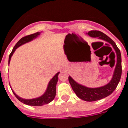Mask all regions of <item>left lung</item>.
Here are the masks:
<instances>
[{
    "label": "left lung",
    "mask_w": 128,
    "mask_h": 128,
    "mask_svg": "<svg viewBox=\"0 0 128 128\" xmlns=\"http://www.w3.org/2000/svg\"><path fill=\"white\" fill-rule=\"evenodd\" d=\"M88 34L91 37H94V38L98 37L100 39L103 40L104 41L108 42L110 44H112L116 51L117 57V65L115 66L114 76L110 82L104 86L96 88H87L84 86L77 83L70 76L68 77V81L72 86V90H74L78 98L86 101L91 102V101L100 100L110 96L117 88L122 74L121 54H120L119 48L116 46L115 43L103 32H100L99 30H90L88 32Z\"/></svg>",
    "instance_id": "8db88e82"
}]
</instances>
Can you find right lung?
<instances>
[{"label": "right lung", "mask_w": 128, "mask_h": 128, "mask_svg": "<svg viewBox=\"0 0 128 128\" xmlns=\"http://www.w3.org/2000/svg\"><path fill=\"white\" fill-rule=\"evenodd\" d=\"M40 34V32H37L36 33L32 34H29L28 36H26L23 37L21 39L16 43L14 47H13V50L11 51V52L10 53V56H9V63H10V60H11V58L13 55V54L14 53V52L15 51V50L19 46H22V44H24L28 42L31 41L32 40H33L34 38H36L38 35ZM60 74V72H58L56 75L54 76L52 78L51 80L50 81L49 83L48 84V86H47V89L46 90V92H45L44 95L41 97H40L38 98H36V99H24L20 98V97L17 96L14 93V92L13 91V93L14 94V95L15 96V97L20 100V102H23L24 104H26L27 105H30V106H42L44 104H47L49 103L50 102H51L52 100L54 99L55 98V96H56V86L57 84L58 80V75Z\"/></svg>", "instance_id": "add662e5"}]
</instances>
